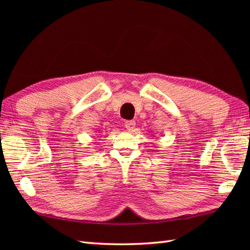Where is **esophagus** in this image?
<instances>
[{
  "mask_svg": "<svg viewBox=\"0 0 250 250\" xmlns=\"http://www.w3.org/2000/svg\"><path fill=\"white\" fill-rule=\"evenodd\" d=\"M135 121L134 120H129V121H125V128H126V130H128L129 132H132L134 130V128H135Z\"/></svg>",
  "mask_w": 250,
  "mask_h": 250,
  "instance_id": "34e87169",
  "label": "esophagus"
}]
</instances>
